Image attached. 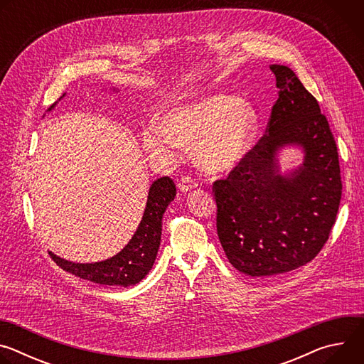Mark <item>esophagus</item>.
Instances as JSON below:
<instances>
[{"label": "esophagus", "instance_id": "34e87169", "mask_svg": "<svg viewBox=\"0 0 364 364\" xmlns=\"http://www.w3.org/2000/svg\"><path fill=\"white\" fill-rule=\"evenodd\" d=\"M197 187V181L196 180H193L190 176H183L181 178H180V181H178V188L181 190V191H190V190H193V188H196Z\"/></svg>", "mask_w": 364, "mask_h": 364}]
</instances>
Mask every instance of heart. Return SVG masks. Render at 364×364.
<instances>
[{
    "instance_id": "heart-1",
    "label": "heart",
    "mask_w": 364,
    "mask_h": 364,
    "mask_svg": "<svg viewBox=\"0 0 364 364\" xmlns=\"http://www.w3.org/2000/svg\"><path fill=\"white\" fill-rule=\"evenodd\" d=\"M256 131V115L242 99L215 93L170 109L161 124L142 132V145L154 159L173 161L183 148L194 146L198 164L210 173L236 167Z\"/></svg>"
}]
</instances>
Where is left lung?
<instances>
[{
  "instance_id": "8db88e82",
  "label": "left lung",
  "mask_w": 364,
  "mask_h": 364,
  "mask_svg": "<svg viewBox=\"0 0 364 364\" xmlns=\"http://www.w3.org/2000/svg\"><path fill=\"white\" fill-rule=\"evenodd\" d=\"M279 89L267 132L229 173L213 183L218 236L229 262L250 277L294 271L318 255L341 200L338 152L317 99L296 75L271 65ZM303 148L304 163L279 174L277 151Z\"/></svg>"
}]
</instances>
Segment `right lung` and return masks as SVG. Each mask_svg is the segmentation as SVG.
<instances>
[{
  "label": "right lung",
  "instance_id": "right-lung-1",
  "mask_svg": "<svg viewBox=\"0 0 364 364\" xmlns=\"http://www.w3.org/2000/svg\"><path fill=\"white\" fill-rule=\"evenodd\" d=\"M55 105H51L48 111L53 109ZM174 197L176 184L170 177L155 180L149 187L145 210L132 239L119 253L107 261L75 264L59 257L53 252L48 253L63 271L93 284L112 287L135 285L145 278L155 262L161 242L163 215Z\"/></svg>",
  "mask_w": 364,
  "mask_h": 364
}]
</instances>
